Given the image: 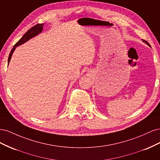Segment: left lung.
Listing matches in <instances>:
<instances>
[{
    "label": "left lung",
    "instance_id": "1",
    "mask_svg": "<svg viewBox=\"0 0 160 160\" xmlns=\"http://www.w3.org/2000/svg\"><path fill=\"white\" fill-rule=\"evenodd\" d=\"M142 41H143V42H144L145 43H146V44H147L148 46H149V47H150V45L149 44V42H147L146 41H145V40H142Z\"/></svg>",
    "mask_w": 160,
    "mask_h": 160
}]
</instances>
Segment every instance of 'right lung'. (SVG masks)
Here are the masks:
<instances>
[{"label": "right lung", "instance_id": "right-lung-1", "mask_svg": "<svg viewBox=\"0 0 160 160\" xmlns=\"http://www.w3.org/2000/svg\"><path fill=\"white\" fill-rule=\"evenodd\" d=\"M43 26H44V24H37V25H35L34 27H32V28H31L29 30H28L25 35L22 36V37L19 40L15 45H14L13 48L12 49L10 55H9L8 59V65L9 64V62H10L11 57L12 55V53L14 51V50L16 49V47L18 46H20L21 45H22L23 43L26 42L27 41H28V40H30L31 38H33L34 37H35L37 35H38V34L41 33L43 29Z\"/></svg>", "mask_w": 160, "mask_h": 160}]
</instances>
